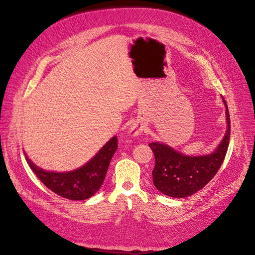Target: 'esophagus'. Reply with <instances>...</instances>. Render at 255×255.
<instances>
[{"instance_id": "obj_1", "label": "esophagus", "mask_w": 255, "mask_h": 255, "mask_svg": "<svg viewBox=\"0 0 255 255\" xmlns=\"http://www.w3.org/2000/svg\"><path fill=\"white\" fill-rule=\"evenodd\" d=\"M145 129V126H144V124H142V123H140V122H138V123H134L133 125L131 126V129H130V134L131 135H138L140 132H142L143 130Z\"/></svg>"}]
</instances>
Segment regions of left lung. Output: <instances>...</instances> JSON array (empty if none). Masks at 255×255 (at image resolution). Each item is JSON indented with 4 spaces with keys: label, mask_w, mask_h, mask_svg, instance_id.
<instances>
[{
    "label": "left lung",
    "mask_w": 255,
    "mask_h": 255,
    "mask_svg": "<svg viewBox=\"0 0 255 255\" xmlns=\"http://www.w3.org/2000/svg\"><path fill=\"white\" fill-rule=\"evenodd\" d=\"M226 107L227 131L217 151L206 156H184L158 142L149 143L155 156L153 183L159 192L170 197L191 196L210 182L223 164L231 136V120Z\"/></svg>",
    "instance_id": "left-lung-1"
}]
</instances>
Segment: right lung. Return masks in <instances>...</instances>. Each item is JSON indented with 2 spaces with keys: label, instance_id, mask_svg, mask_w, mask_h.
Returning <instances> with one entry per match:
<instances>
[{
  "label": "right lung",
  "instance_id": "add662e5",
  "mask_svg": "<svg viewBox=\"0 0 255 255\" xmlns=\"http://www.w3.org/2000/svg\"><path fill=\"white\" fill-rule=\"evenodd\" d=\"M117 149V139L113 136L86 165L71 172H49L36 167L25 155L28 165L42 183L55 194L71 200H85L91 197L102 185L110 161Z\"/></svg>",
  "mask_w": 255,
  "mask_h": 255
}]
</instances>
